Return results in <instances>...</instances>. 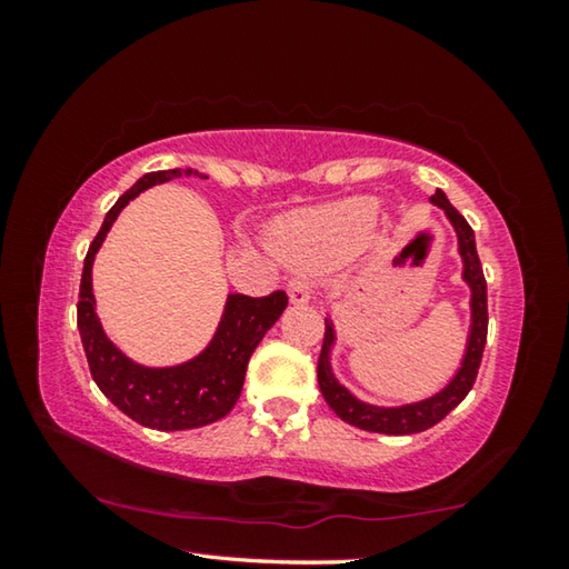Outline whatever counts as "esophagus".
<instances>
[{"mask_svg": "<svg viewBox=\"0 0 569 569\" xmlns=\"http://www.w3.org/2000/svg\"><path fill=\"white\" fill-rule=\"evenodd\" d=\"M288 298H291V303H308L311 301V283L301 276L291 278L288 281Z\"/></svg>", "mask_w": 569, "mask_h": 569, "instance_id": "obj_1", "label": "esophagus"}]
</instances>
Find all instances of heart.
<instances>
[{
	"instance_id": "heart-1",
	"label": "heart",
	"mask_w": 569,
	"mask_h": 569,
	"mask_svg": "<svg viewBox=\"0 0 569 569\" xmlns=\"http://www.w3.org/2000/svg\"><path fill=\"white\" fill-rule=\"evenodd\" d=\"M377 210L371 200H343L303 220L286 233L288 250L303 261L336 263L369 243Z\"/></svg>"
}]
</instances>
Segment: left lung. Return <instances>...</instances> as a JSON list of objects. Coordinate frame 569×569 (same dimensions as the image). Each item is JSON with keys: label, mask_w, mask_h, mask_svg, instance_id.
Returning a JSON list of instances; mask_svg holds the SVG:
<instances>
[{"label": "left lung", "mask_w": 569, "mask_h": 569, "mask_svg": "<svg viewBox=\"0 0 569 569\" xmlns=\"http://www.w3.org/2000/svg\"><path fill=\"white\" fill-rule=\"evenodd\" d=\"M431 203L445 208L447 218L451 220V226L457 230L459 238V253L461 261H465V281L471 288V331H469V343H467V353L465 361H461V369L457 371V377L451 379L445 389L435 397L417 401V403H407V407H393V409H383V407H371V403H363L353 397V393L346 391L339 381H336L331 363H329V353L331 346L336 341L333 333V323L326 321V333H323V346H321V356H319V387L321 393L329 407L336 411V417L343 419L346 423H353V427L366 429V431H377V435H417V431H423L429 427H435L441 419L447 417L451 409H457L461 401H465L467 393L471 391L477 381V371L481 363V353H485V343H487V281H485V271H481L479 256H477V243H475V230L469 228L465 216L449 203L447 196L441 190H437L431 196Z\"/></svg>", "instance_id": "8db88e82"}]
</instances>
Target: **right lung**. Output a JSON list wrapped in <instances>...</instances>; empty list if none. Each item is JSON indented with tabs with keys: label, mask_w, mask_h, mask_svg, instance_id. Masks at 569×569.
I'll use <instances>...</instances> for the list:
<instances>
[{
	"label": "right lung",
	"mask_w": 569,
	"mask_h": 569,
	"mask_svg": "<svg viewBox=\"0 0 569 569\" xmlns=\"http://www.w3.org/2000/svg\"><path fill=\"white\" fill-rule=\"evenodd\" d=\"M180 176H198V170L176 168L148 172L124 196H120L118 203L104 216L100 233L94 236L88 256H84L80 301H77V329H80L82 349L88 356L94 383L132 421L158 431L198 429L223 419L236 407L240 389H243L250 353L256 351L266 331L288 306V296L283 291H273L263 298L230 293L223 319H220L208 349L196 359L170 366V369H148V366L130 361L120 349H114V343L102 331L98 313H94V253L100 250L114 218L132 198H138L142 190L158 186V182H168Z\"/></svg>",
	"instance_id": "add662e5"
}]
</instances>
